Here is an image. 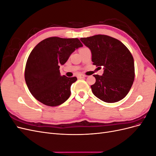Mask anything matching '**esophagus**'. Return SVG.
<instances>
[{
    "label": "esophagus",
    "mask_w": 156,
    "mask_h": 156,
    "mask_svg": "<svg viewBox=\"0 0 156 156\" xmlns=\"http://www.w3.org/2000/svg\"><path fill=\"white\" fill-rule=\"evenodd\" d=\"M77 78H78V79H80V78H84V77H86L87 76H86V75H83V74H78V75H77Z\"/></svg>",
    "instance_id": "1"
}]
</instances>
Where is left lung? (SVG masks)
<instances>
[{
	"mask_svg": "<svg viewBox=\"0 0 156 156\" xmlns=\"http://www.w3.org/2000/svg\"><path fill=\"white\" fill-rule=\"evenodd\" d=\"M90 49L92 61L103 68L102 75H94V95L106 103L117 102L129 92L135 78L134 60L130 51L119 40L106 35L80 39Z\"/></svg>",
	"mask_w": 156,
	"mask_h": 156,
	"instance_id": "1",
	"label": "left lung"
}]
</instances>
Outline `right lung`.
Wrapping results in <instances>:
<instances>
[{"label": "right lung", "mask_w": 156, "mask_h": 156, "mask_svg": "<svg viewBox=\"0 0 156 156\" xmlns=\"http://www.w3.org/2000/svg\"><path fill=\"white\" fill-rule=\"evenodd\" d=\"M82 47L78 38L51 37L32 49L27 61L25 79L29 91L37 101L55 107L68 100L71 86L77 79L62 76L60 65H64L70 55Z\"/></svg>", "instance_id": "right-lung-1"}]
</instances>
